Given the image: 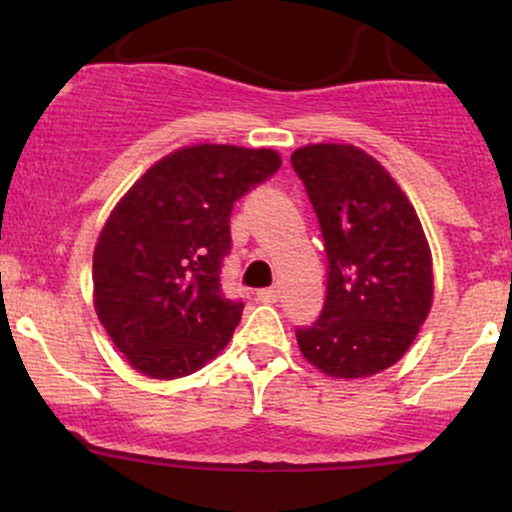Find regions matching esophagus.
Masks as SVG:
<instances>
[{
	"label": "esophagus",
	"instance_id": "obj_1",
	"mask_svg": "<svg viewBox=\"0 0 512 512\" xmlns=\"http://www.w3.org/2000/svg\"><path fill=\"white\" fill-rule=\"evenodd\" d=\"M276 298H279V291H276L274 286H272V289H260V291H257V301H262V303H274Z\"/></svg>",
	"mask_w": 512,
	"mask_h": 512
}]
</instances>
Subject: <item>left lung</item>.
Wrapping results in <instances>:
<instances>
[{
    "label": "left lung",
    "instance_id": "8db88e82",
    "mask_svg": "<svg viewBox=\"0 0 512 512\" xmlns=\"http://www.w3.org/2000/svg\"><path fill=\"white\" fill-rule=\"evenodd\" d=\"M327 252V296L303 356L332 378H368L395 366L433 303L424 228L392 175L351 144H310L291 154Z\"/></svg>",
    "mask_w": 512,
    "mask_h": 512
}]
</instances>
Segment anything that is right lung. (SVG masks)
Wrapping results in <instances>:
<instances>
[{
	"instance_id": "1",
	"label": "right lung",
	"mask_w": 512,
	"mask_h": 512,
	"mask_svg": "<svg viewBox=\"0 0 512 512\" xmlns=\"http://www.w3.org/2000/svg\"><path fill=\"white\" fill-rule=\"evenodd\" d=\"M272 149L197 144L154 163L120 199L93 252L98 320L139 373L173 380L209 363L245 303L221 289L231 211L279 170Z\"/></svg>"
}]
</instances>
